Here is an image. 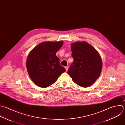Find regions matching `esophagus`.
I'll list each match as a JSON object with an SVG mask.
<instances>
[{
  "instance_id": "34e87169",
  "label": "esophagus",
  "mask_w": 125,
  "mask_h": 125,
  "mask_svg": "<svg viewBox=\"0 0 125 125\" xmlns=\"http://www.w3.org/2000/svg\"><path fill=\"white\" fill-rule=\"evenodd\" d=\"M65 68L66 69V71H68V68H69V67H68V66H65Z\"/></svg>"
}]
</instances>
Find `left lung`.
I'll list each match as a JSON object with an SVG mask.
<instances>
[{
	"mask_svg": "<svg viewBox=\"0 0 125 125\" xmlns=\"http://www.w3.org/2000/svg\"><path fill=\"white\" fill-rule=\"evenodd\" d=\"M73 62L67 73L75 83L88 87L99 77L103 63L97 51L86 42L77 41L71 44Z\"/></svg>",
	"mask_w": 125,
	"mask_h": 125,
	"instance_id": "8db88e82",
	"label": "left lung"
}]
</instances>
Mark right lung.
Returning a JSON list of instances; mask_svg holds the SVG:
<instances>
[{
	"label": "right lung",
	"mask_w": 125,
	"mask_h": 125,
	"mask_svg": "<svg viewBox=\"0 0 125 125\" xmlns=\"http://www.w3.org/2000/svg\"><path fill=\"white\" fill-rule=\"evenodd\" d=\"M63 44V41L44 42L30 52L26 66L30 78L38 86H50L66 71L56 55Z\"/></svg>",
	"instance_id": "1"
}]
</instances>
